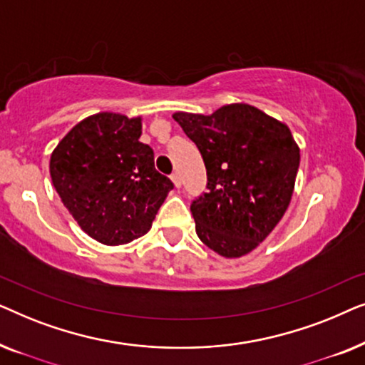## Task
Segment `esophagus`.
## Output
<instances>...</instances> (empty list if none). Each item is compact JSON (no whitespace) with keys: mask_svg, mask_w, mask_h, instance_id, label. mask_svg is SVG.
Here are the masks:
<instances>
[{"mask_svg":"<svg viewBox=\"0 0 365 365\" xmlns=\"http://www.w3.org/2000/svg\"><path fill=\"white\" fill-rule=\"evenodd\" d=\"M171 181L174 182V186L176 187H181V176H179V173L171 174Z\"/></svg>","mask_w":365,"mask_h":365,"instance_id":"1","label":"esophagus"}]
</instances>
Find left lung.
<instances>
[{"label": "left lung", "instance_id": "left-lung-1", "mask_svg": "<svg viewBox=\"0 0 365 365\" xmlns=\"http://www.w3.org/2000/svg\"><path fill=\"white\" fill-rule=\"evenodd\" d=\"M173 118L206 164L207 192L191 204L199 239L222 257L246 256L291 202L301 161L291 129L244 103Z\"/></svg>", "mask_w": 365, "mask_h": 365}]
</instances>
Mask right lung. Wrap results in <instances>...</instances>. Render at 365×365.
I'll use <instances>...</instances> for the list:
<instances>
[{
    "instance_id": "obj_1",
    "label": "right lung",
    "mask_w": 365,
    "mask_h": 365,
    "mask_svg": "<svg viewBox=\"0 0 365 365\" xmlns=\"http://www.w3.org/2000/svg\"><path fill=\"white\" fill-rule=\"evenodd\" d=\"M141 118L98 113L78 123L51 154L53 186L79 227L106 246L141 237L174 187L154 168Z\"/></svg>"
}]
</instances>
